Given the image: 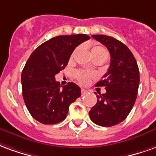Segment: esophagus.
I'll return each instance as SVG.
<instances>
[{
	"instance_id": "34e87169",
	"label": "esophagus",
	"mask_w": 156,
	"mask_h": 156,
	"mask_svg": "<svg viewBox=\"0 0 156 156\" xmlns=\"http://www.w3.org/2000/svg\"><path fill=\"white\" fill-rule=\"evenodd\" d=\"M87 93V90L85 89H81V95H85Z\"/></svg>"
}]
</instances>
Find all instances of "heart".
Wrapping results in <instances>:
<instances>
[{"mask_svg": "<svg viewBox=\"0 0 156 156\" xmlns=\"http://www.w3.org/2000/svg\"><path fill=\"white\" fill-rule=\"evenodd\" d=\"M91 55L92 57H95V56H103V57H105L107 56V51L102 47L101 45H94L91 48ZM74 53L71 55V57L73 56ZM76 76L77 80L80 82L81 84H86L89 81L90 78L91 76H93V75L91 73H88V72H86V71H76Z\"/></svg>", "mask_w": 156, "mask_h": 156, "instance_id": "b5f03b06", "label": "heart"}]
</instances>
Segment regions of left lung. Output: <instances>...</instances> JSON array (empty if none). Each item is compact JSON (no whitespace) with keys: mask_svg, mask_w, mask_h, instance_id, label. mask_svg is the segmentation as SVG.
<instances>
[{"mask_svg":"<svg viewBox=\"0 0 156 156\" xmlns=\"http://www.w3.org/2000/svg\"><path fill=\"white\" fill-rule=\"evenodd\" d=\"M92 37L109 50L111 65L105 79L96 84L105 86L106 92L96 95L97 103L90 111V118L98 126L110 127L122 122L132 110L137 97L140 71L132 52L122 42L105 35Z\"/></svg>","mask_w":156,"mask_h":156,"instance_id":"8db88e82","label":"left lung"}]
</instances>
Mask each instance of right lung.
I'll list each match as a JSON object with an SVG mask.
<instances>
[{
    "mask_svg": "<svg viewBox=\"0 0 156 156\" xmlns=\"http://www.w3.org/2000/svg\"><path fill=\"white\" fill-rule=\"evenodd\" d=\"M90 39L85 34L53 37L32 52L21 73L22 95L31 116L45 125L66 119L80 88L69 82L61 89L55 76L64 70L76 46Z\"/></svg>",
    "mask_w": 156,
    "mask_h": 156,
    "instance_id": "1",
    "label": "right lung"
}]
</instances>
